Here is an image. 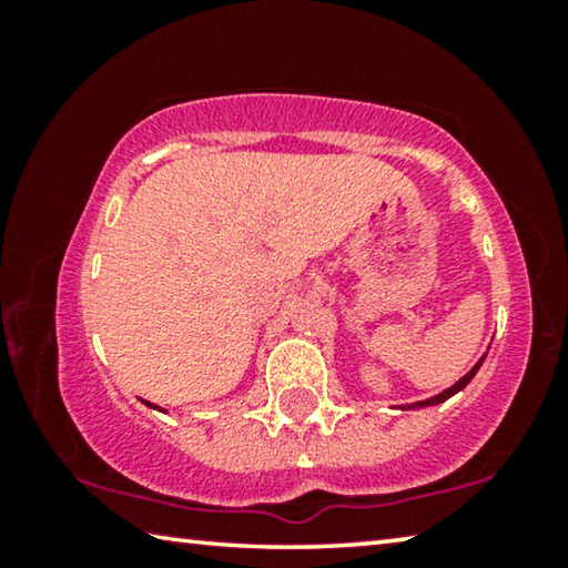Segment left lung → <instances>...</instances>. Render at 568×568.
I'll return each mask as SVG.
<instances>
[{"label":"left lung","instance_id":"obj_1","mask_svg":"<svg viewBox=\"0 0 568 568\" xmlns=\"http://www.w3.org/2000/svg\"><path fill=\"white\" fill-rule=\"evenodd\" d=\"M484 358H486V355H484ZM484 358H480L476 365H474V368H470L468 373H466V376L464 378H460L458 383H456V386H450L448 390H444V393H438V396H434V398H428V400H420V403H413V406H436V403H444L446 398H450V396H454V393H458L460 388H466L468 386V383H470V378H474L476 376V371L480 368V363H484ZM410 408V406H408Z\"/></svg>","mask_w":568,"mask_h":568}]
</instances>
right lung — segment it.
Here are the masks:
<instances>
[{"mask_svg":"<svg viewBox=\"0 0 568 568\" xmlns=\"http://www.w3.org/2000/svg\"><path fill=\"white\" fill-rule=\"evenodd\" d=\"M150 406H152V403H150ZM155 408H158V406H155Z\"/></svg>","mask_w":568,"mask_h":568,"instance_id":"add662e5","label":"right lung"}]
</instances>
